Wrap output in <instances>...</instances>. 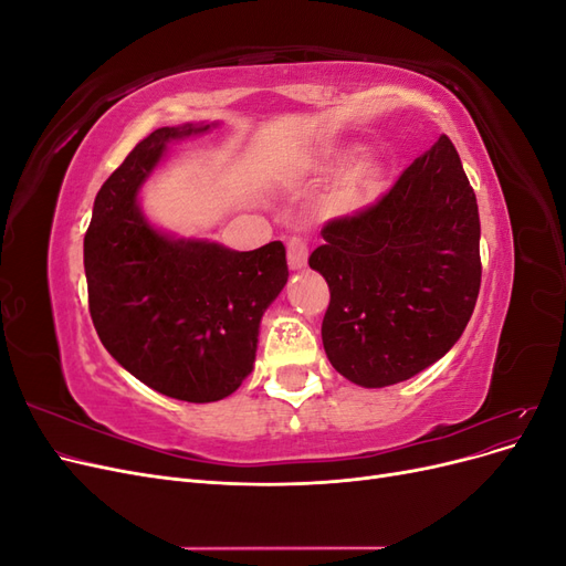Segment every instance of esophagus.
I'll return each mask as SVG.
<instances>
[{
	"mask_svg": "<svg viewBox=\"0 0 566 566\" xmlns=\"http://www.w3.org/2000/svg\"><path fill=\"white\" fill-rule=\"evenodd\" d=\"M306 260H310V248L302 241V238H290L287 241V264L293 271H300L306 266Z\"/></svg>",
	"mask_w": 566,
	"mask_h": 566,
	"instance_id": "34e87169",
	"label": "esophagus"
}]
</instances>
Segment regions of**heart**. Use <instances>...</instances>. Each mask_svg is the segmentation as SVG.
Masks as SVG:
<instances>
[{"label": "heart", "mask_w": 566, "mask_h": 566, "mask_svg": "<svg viewBox=\"0 0 566 566\" xmlns=\"http://www.w3.org/2000/svg\"><path fill=\"white\" fill-rule=\"evenodd\" d=\"M354 153L356 148L335 150L331 156H325L318 163V167L337 169L342 165H347L354 158ZM387 184H389V172H387V165L380 158L375 156L358 158L333 184L328 196H325V210L335 217L361 214L382 198V193L387 191Z\"/></svg>", "instance_id": "b5f03b06"}]
</instances>
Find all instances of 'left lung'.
Returning <instances> with one entry per match:
<instances>
[{
    "label": "left lung",
    "mask_w": 566,
    "mask_h": 566,
    "mask_svg": "<svg viewBox=\"0 0 566 566\" xmlns=\"http://www.w3.org/2000/svg\"><path fill=\"white\" fill-rule=\"evenodd\" d=\"M321 235L310 266L331 287L323 349L349 382H403L460 339L482 283L479 210L447 134L378 205Z\"/></svg>",
    "instance_id": "left-lung-1"
}]
</instances>
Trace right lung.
I'll return each mask as SVG.
<instances>
[{
    "instance_id": "1",
    "label": "right lung",
    "mask_w": 566,
    "mask_h": 566,
    "mask_svg": "<svg viewBox=\"0 0 566 566\" xmlns=\"http://www.w3.org/2000/svg\"><path fill=\"white\" fill-rule=\"evenodd\" d=\"M219 123L148 134L101 186L84 235L94 328L115 361L165 397L227 399L254 368L262 316L287 283L285 245L238 252L153 224L142 188L172 142Z\"/></svg>"
}]
</instances>
